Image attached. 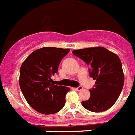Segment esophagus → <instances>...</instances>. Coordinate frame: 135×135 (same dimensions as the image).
Wrapping results in <instances>:
<instances>
[{"mask_svg": "<svg viewBox=\"0 0 135 135\" xmlns=\"http://www.w3.org/2000/svg\"><path fill=\"white\" fill-rule=\"evenodd\" d=\"M83 89V88L82 86H79L78 88H76V90H77V91H81V90H82Z\"/></svg>", "mask_w": 135, "mask_h": 135, "instance_id": "esophagus-1", "label": "esophagus"}]
</instances>
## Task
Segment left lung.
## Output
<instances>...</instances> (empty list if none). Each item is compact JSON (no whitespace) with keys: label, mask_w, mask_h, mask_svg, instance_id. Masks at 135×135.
Returning <instances> with one entry per match:
<instances>
[{"label":"left lung","mask_w":135,"mask_h":135,"mask_svg":"<svg viewBox=\"0 0 135 135\" xmlns=\"http://www.w3.org/2000/svg\"><path fill=\"white\" fill-rule=\"evenodd\" d=\"M72 54L90 65V76L96 80L94 88L90 89V99L82 101V105L94 112L108 110L115 103L124 84L119 56L103 47L74 50Z\"/></svg>","instance_id":"8db88e82"}]
</instances>
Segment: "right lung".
<instances>
[{
  "label": "right lung",
  "mask_w": 135,
  "mask_h": 135,
  "mask_svg": "<svg viewBox=\"0 0 135 135\" xmlns=\"http://www.w3.org/2000/svg\"><path fill=\"white\" fill-rule=\"evenodd\" d=\"M70 49L47 47L38 49L27 58L20 69L19 85L27 102L43 114L56 113L65 103L70 89L54 85L52 77Z\"/></svg>",
  "instance_id": "1"
}]
</instances>
